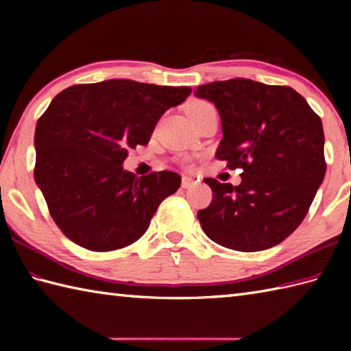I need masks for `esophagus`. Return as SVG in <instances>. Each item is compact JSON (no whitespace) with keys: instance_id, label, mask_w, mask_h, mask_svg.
I'll use <instances>...</instances> for the list:
<instances>
[{"instance_id":"1","label":"esophagus","mask_w":351,"mask_h":351,"mask_svg":"<svg viewBox=\"0 0 351 351\" xmlns=\"http://www.w3.org/2000/svg\"><path fill=\"white\" fill-rule=\"evenodd\" d=\"M196 184V181L193 180V178H190V176H182V182H181V185H182V189H190V187H193V185Z\"/></svg>"}]
</instances>
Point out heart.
<instances>
[{
  "label": "heart",
  "mask_w": 351,
  "mask_h": 351,
  "mask_svg": "<svg viewBox=\"0 0 351 351\" xmlns=\"http://www.w3.org/2000/svg\"><path fill=\"white\" fill-rule=\"evenodd\" d=\"M205 106H210V104H206V102H204V101H193L191 104H189L187 113H190V111H193V110L202 108V107H205Z\"/></svg>",
  "instance_id": "1"
}]
</instances>
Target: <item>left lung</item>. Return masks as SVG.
I'll list each match as a JSON object with an SVG mask.
<instances>
[{"mask_svg":"<svg viewBox=\"0 0 351 351\" xmlns=\"http://www.w3.org/2000/svg\"><path fill=\"white\" fill-rule=\"evenodd\" d=\"M195 95L219 110L217 158L244 170L237 187L205 180L213 202L197 213L204 232L240 252L282 243L299 228L324 180L322 119L294 88L247 78L214 81Z\"/></svg>","mask_w":351,"mask_h":351,"instance_id":"obj_1","label":"left lung"}]
</instances>
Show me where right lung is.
Segmentation results:
<instances>
[{"mask_svg": "<svg viewBox=\"0 0 351 351\" xmlns=\"http://www.w3.org/2000/svg\"><path fill=\"white\" fill-rule=\"evenodd\" d=\"M190 93L185 86L117 78L68 87L51 101L36 125L34 181L69 240L110 252L146 232L158 205L181 187V176L162 170L137 178L123 161Z\"/></svg>", "mask_w": 351, "mask_h": 351, "instance_id": "obj_1", "label": "right lung"}]
</instances>
